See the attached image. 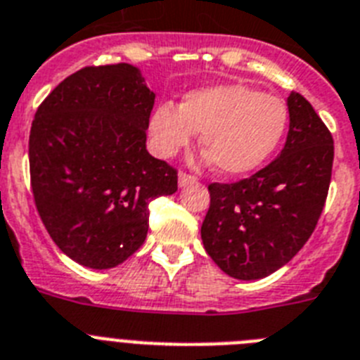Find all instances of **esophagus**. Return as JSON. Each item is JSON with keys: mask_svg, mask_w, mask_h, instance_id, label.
Masks as SVG:
<instances>
[{"mask_svg": "<svg viewBox=\"0 0 360 360\" xmlns=\"http://www.w3.org/2000/svg\"><path fill=\"white\" fill-rule=\"evenodd\" d=\"M177 181H179V186H181V188H185V186L194 185V183H195V177H194V175H188V174H179V177H177Z\"/></svg>", "mask_w": 360, "mask_h": 360, "instance_id": "obj_1", "label": "esophagus"}]
</instances>
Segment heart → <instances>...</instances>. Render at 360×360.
<instances>
[{"label":"heart","mask_w":360,"mask_h":360,"mask_svg":"<svg viewBox=\"0 0 360 360\" xmlns=\"http://www.w3.org/2000/svg\"><path fill=\"white\" fill-rule=\"evenodd\" d=\"M288 108L280 98L243 84H223L186 93L179 108L157 105L150 115V139L159 157H174L201 134L207 152L223 175H245L264 165L288 128Z\"/></svg>","instance_id":"b5f03b06"}]
</instances>
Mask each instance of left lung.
I'll return each instance as SVG.
<instances>
[{
  "instance_id": "obj_1",
  "label": "left lung",
  "mask_w": 360,
  "mask_h": 360,
  "mask_svg": "<svg viewBox=\"0 0 360 360\" xmlns=\"http://www.w3.org/2000/svg\"><path fill=\"white\" fill-rule=\"evenodd\" d=\"M288 139L271 165L238 183L208 186L201 240L214 264L236 280H259L291 262L328 198L333 137L300 93L288 96Z\"/></svg>"
}]
</instances>
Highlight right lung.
I'll return each mask as SVG.
<instances>
[{
    "mask_svg": "<svg viewBox=\"0 0 360 360\" xmlns=\"http://www.w3.org/2000/svg\"><path fill=\"white\" fill-rule=\"evenodd\" d=\"M155 93L129 63L84 68L34 115L29 165L34 203L63 255L111 269L148 234V205L177 190V172L146 150Z\"/></svg>",
    "mask_w": 360,
    "mask_h": 360,
    "instance_id": "obj_1",
    "label": "right lung"
}]
</instances>
